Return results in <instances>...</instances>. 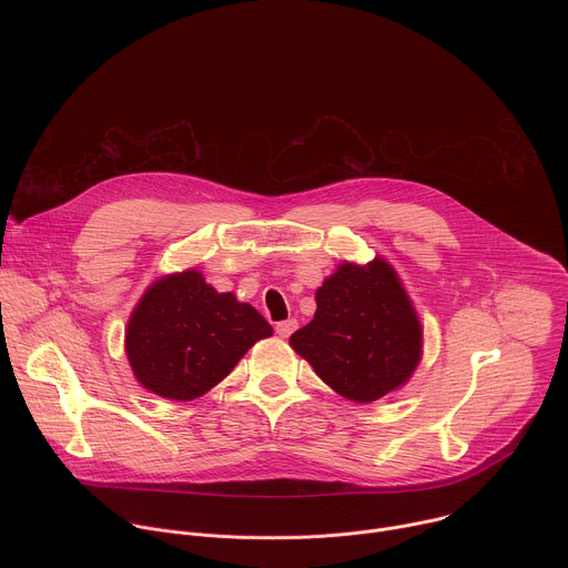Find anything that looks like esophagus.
<instances>
[{
	"mask_svg": "<svg viewBox=\"0 0 568 568\" xmlns=\"http://www.w3.org/2000/svg\"><path fill=\"white\" fill-rule=\"evenodd\" d=\"M296 318H287V321H278L276 323V333H278V337H283V339H287L294 331H296Z\"/></svg>",
	"mask_w": 568,
	"mask_h": 568,
	"instance_id": "obj_1",
	"label": "esophagus"
}]
</instances>
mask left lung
<instances>
[{"mask_svg":"<svg viewBox=\"0 0 568 568\" xmlns=\"http://www.w3.org/2000/svg\"><path fill=\"white\" fill-rule=\"evenodd\" d=\"M423 323L386 258L344 261L316 290L314 318L290 346L342 397L368 404L399 390L423 359Z\"/></svg>","mask_w":568,"mask_h":568,"instance_id":"8db88e82","label":"left lung"}]
</instances>
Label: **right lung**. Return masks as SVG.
<instances>
[{"label": "right lung", "instance_id": "add662e5", "mask_svg": "<svg viewBox=\"0 0 568 568\" xmlns=\"http://www.w3.org/2000/svg\"><path fill=\"white\" fill-rule=\"evenodd\" d=\"M274 331L233 292H217L200 270L156 278L134 305L125 355L150 393L189 402L220 384L245 353Z\"/></svg>", "mask_w": 568, "mask_h": 568}]
</instances>
